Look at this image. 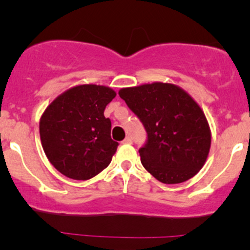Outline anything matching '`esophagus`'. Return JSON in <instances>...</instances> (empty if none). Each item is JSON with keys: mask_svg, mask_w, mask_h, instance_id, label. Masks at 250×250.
Instances as JSON below:
<instances>
[{"mask_svg": "<svg viewBox=\"0 0 250 250\" xmlns=\"http://www.w3.org/2000/svg\"><path fill=\"white\" fill-rule=\"evenodd\" d=\"M132 138H130V137H127V138H125V140H123V143H125V144H132Z\"/></svg>", "mask_w": 250, "mask_h": 250, "instance_id": "1", "label": "esophagus"}]
</instances>
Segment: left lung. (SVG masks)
<instances>
[{"mask_svg":"<svg viewBox=\"0 0 250 250\" xmlns=\"http://www.w3.org/2000/svg\"><path fill=\"white\" fill-rule=\"evenodd\" d=\"M147 132L139 150L144 168L163 184H180L202 169L210 150L206 115L188 92L173 83L153 82L118 92Z\"/></svg>","mask_w":250,"mask_h":250,"instance_id":"obj_1","label":"left lung"}]
</instances>
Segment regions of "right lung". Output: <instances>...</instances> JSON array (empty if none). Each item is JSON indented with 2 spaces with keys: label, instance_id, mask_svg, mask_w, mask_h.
<instances>
[{
  "label": "right lung",
  "instance_id": "1",
  "mask_svg": "<svg viewBox=\"0 0 250 250\" xmlns=\"http://www.w3.org/2000/svg\"><path fill=\"white\" fill-rule=\"evenodd\" d=\"M116 97L112 88L78 84L58 95L40 118V137L53 167L74 180H88L110 165L117 150L111 139L106 105Z\"/></svg>",
  "mask_w": 250,
  "mask_h": 250
}]
</instances>
